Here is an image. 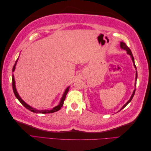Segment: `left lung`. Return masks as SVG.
<instances>
[{"instance_id": "left-lung-1", "label": "left lung", "mask_w": 151, "mask_h": 151, "mask_svg": "<svg viewBox=\"0 0 151 151\" xmlns=\"http://www.w3.org/2000/svg\"><path fill=\"white\" fill-rule=\"evenodd\" d=\"M120 47H121V48H122V49H123V50H126L127 51V53L129 55H130L131 56V58H132V62H133V63H134V67L135 68V69H137V68H136V66H135V62H134V57H133V55H132V52H131V50H130V49L127 47V45L125 43H123V42H120ZM137 72L136 71V77H135V84H136V81H137ZM135 89H134V92H133V94H132V96H131V97H130V99L129 100V101H127V103H126V104H125L124 105H123V106L120 109V111H121L122 109H123L127 105L129 104L131 101H132V98H133V97H134V94H135Z\"/></svg>"}]
</instances>
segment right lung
<instances>
[{
	"instance_id": "right-lung-1",
	"label": "right lung",
	"mask_w": 151,
	"mask_h": 151,
	"mask_svg": "<svg viewBox=\"0 0 151 151\" xmlns=\"http://www.w3.org/2000/svg\"><path fill=\"white\" fill-rule=\"evenodd\" d=\"M17 60H18V58L17 59V60L16 61L15 64H14V67H13V68H12V72H13L14 71V70H15L16 65V63H17ZM12 89H13L14 93L16 98H17L18 100H19V101H20V103H21L22 105H23V106H24L26 108L29 109V111H32V112H33V113H43V114H45V113H54V112L58 111L59 109H60L62 107L63 104V102H64L65 99V98H66V95H67V93L68 92V90H69V87H68V88L65 89L64 93H63V96H62V98H61V100H60V103H59L58 105H57V106L54 107L53 108H52V109H42V110H38V109H35V108H32L31 106H30L29 105H28V104H26V103L23 101V100H22V99L21 98V97L19 96V95L18 94V93H17V90H16V85H15L14 77V75H13V74H12Z\"/></svg>"
}]
</instances>
